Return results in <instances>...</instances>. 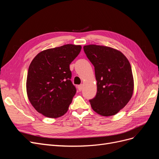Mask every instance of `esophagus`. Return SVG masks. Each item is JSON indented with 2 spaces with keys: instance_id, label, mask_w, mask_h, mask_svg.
Masks as SVG:
<instances>
[{
  "instance_id": "34e87169",
  "label": "esophagus",
  "mask_w": 159,
  "mask_h": 159,
  "mask_svg": "<svg viewBox=\"0 0 159 159\" xmlns=\"http://www.w3.org/2000/svg\"><path fill=\"white\" fill-rule=\"evenodd\" d=\"M78 90H79L80 91H81V90H82V89H83V85H78Z\"/></svg>"
}]
</instances>
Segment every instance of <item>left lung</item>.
<instances>
[{
    "label": "left lung",
    "mask_w": 159,
    "mask_h": 159,
    "mask_svg": "<svg viewBox=\"0 0 159 159\" xmlns=\"http://www.w3.org/2000/svg\"><path fill=\"white\" fill-rule=\"evenodd\" d=\"M84 50L95 67L97 80V94L89 100L91 108L103 117L116 115L133 94L131 64L121 52L113 48L89 44Z\"/></svg>",
    "instance_id": "left-lung-1"
}]
</instances>
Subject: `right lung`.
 I'll return each mask as SVG.
<instances>
[{
    "mask_svg": "<svg viewBox=\"0 0 159 159\" xmlns=\"http://www.w3.org/2000/svg\"><path fill=\"white\" fill-rule=\"evenodd\" d=\"M80 45L66 44L40 52L29 66L26 79L28 100L38 113L57 118L68 111L76 93L70 80V64Z\"/></svg>",
    "mask_w": 159,
    "mask_h": 159,
    "instance_id": "1",
    "label": "right lung"
}]
</instances>
